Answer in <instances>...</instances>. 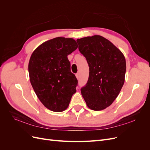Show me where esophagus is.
Wrapping results in <instances>:
<instances>
[{
    "instance_id": "1",
    "label": "esophagus",
    "mask_w": 150,
    "mask_h": 150,
    "mask_svg": "<svg viewBox=\"0 0 150 150\" xmlns=\"http://www.w3.org/2000/svg\"><path fill=\"white\" fill-rule=\"evenodd\" d=\"M76 76L77 79H79V73H77V74H76Z\"/></svg>"
}]
</instances>
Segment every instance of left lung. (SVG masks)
I'll use <instances>...</instances> for the list:
<instances>
[{
  "mask_svg": "<svg viewBox=\"0 0 150 150\" xmlns=\"http://www.w3.org/2000/svg\"><path fill=\"white\" fill-rule=\"evenodd\" d=\"M76 41L89 67L88 81L81 89V94L91 110H103L115 100L124 84L125 56L101 35L78 39Z\"/></svg>",
  "mask_w": 150,
  "mask_h": 150,
  "instance_id": "1",
  "label": "left lung"
}]
</instances>
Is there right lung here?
I'll return each mask as SVG.
<instances>
[{"instance_id": "1", "label": "right lung", "mask_w": 150, "mask_h": 150, "mask_svg": "<svg viewBox=\"0 0 150 150\" xmlns=\"http://www.w3.org/2000/svg\"><path fill=\"white\" fill-rule=\"evenodd\" d=\"M77 48L73 39L59 37L42 44L30 58L31 85L40 102L52 111L65 110L76 92L78 81L71 71L67 55Z\"/></svg>"}]
</instances>
